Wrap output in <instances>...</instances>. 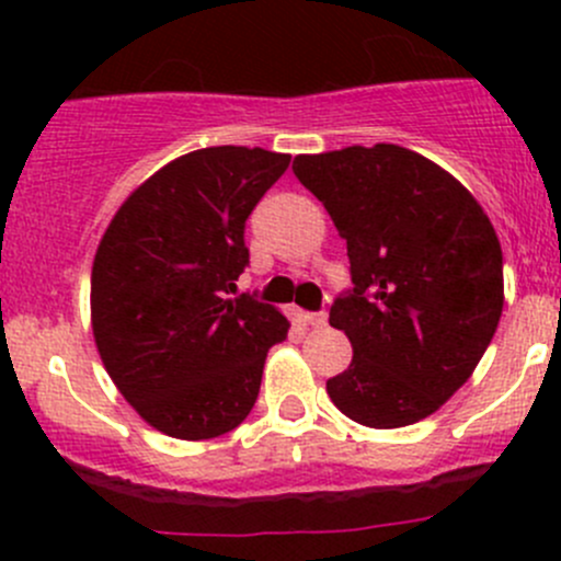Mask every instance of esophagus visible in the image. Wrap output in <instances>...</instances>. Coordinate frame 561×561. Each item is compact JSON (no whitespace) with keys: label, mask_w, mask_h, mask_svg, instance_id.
Returning a JSON list of instances; mask_svg holds the SVG:
<instances>
[{"label":"esophagus","mask_w":561,"mask_h":561,"mask_svg":"<svg viewBox=\"0 0 561 561\" xmlns=\"http://www.w3.org/2000/svg\"><path fill=\"white\" fill-rule=\"evenodd\" d=\"M307 322L312 328H322L328 322V314L325 312H312V314H307Z\"/></svg>","instance_id":"obj_1"}]
</instances>
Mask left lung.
<instances>
[{"label":"left lung","mask_w":561,"mask_h":561,"mask_svg":"<svg viewBox=\"0 0 561 561\" xmlns=\"http://www.w3.org/2000/svg\"><path fill=\"white\" fill-rule=\"evenodd\" d=\"M293 173L347 241L353 287L331 307L353 364L325 382L360 426L399 428L456 393L502 317V249L480 203L393 144L301 154Z\"/></svg>","instance_id":"1"}]
</instances>
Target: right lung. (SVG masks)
<instances>
[{"instance_id":"obj_1","label":"right lung","mask_w":561,"mask_h":561,"mask_svg":"<svg viewBox=\"0 0 561 561\" xmlns=\"http://www.w3.org/2000/svg\"><path fill=\"white\" fill-rule=\"evenodd\" d=\"M290 154L211 146L168 162L124 201L92 268V331L107 375L157 432L214 439L260 393L287 317L236 282L247 219Z\"/></svg>"}]
</instances>
